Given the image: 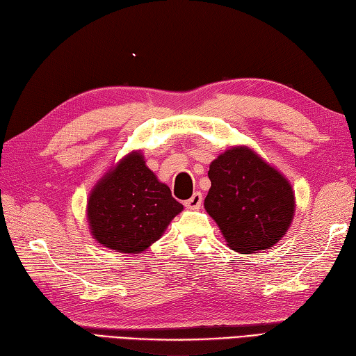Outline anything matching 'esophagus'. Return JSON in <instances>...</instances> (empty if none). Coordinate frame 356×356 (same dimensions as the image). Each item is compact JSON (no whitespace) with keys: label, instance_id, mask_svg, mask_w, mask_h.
I'll list each match as a JSON object with an SVG mask.
<instances>
[{"label":"esophagus","instance_id":"esophagus-1","mask_svg":"<svg viewBox=\"0 0 356 356\" xmlns=\"http://www.w3.org/2000/svg\"><path fill=\"white\" fill-rule=\"evenodd\" d=\"M201 204H202V195H201V192H195L192 195V198H188L184 202V206L187 209H191V210H198L201 207Z\"/></svg>","mask_w":356,"mask_h":356}]
</instances>
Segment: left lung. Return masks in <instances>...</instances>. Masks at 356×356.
<instances>
[{
	"instance_id": "left-lung-1",
	"label": "left lung",
	"mask_w": 356,
	"mask_h": 356,
	"mask_svg": "<svg viewBox=\"0 0 356 356\" xmlns=\"http://www.w3.org/2000/svg\"><path fill=\"white\" fill-rule=\"evenodd\" d=\"M206 212L232 250L255 253L273 248L295 216L290 181L249 146H232L209 165Z\"/></svg>"
}]
</instances>
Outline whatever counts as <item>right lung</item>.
Segmentation results:
<instances>
[{
    "label": "right lung",
    "mask_w": 356,
    "mask_h": 356,
    "mask_svg": "<svg viewBox=\"0 0 356 356\" xmlns=\"http://www.w3.org/2000/svg\"><path fill=\"white\" fill-rule=\"evenodd\" d=\"M183 209L169 186L147 168L141 150H132L92 187L86 218L92 238L103 248L141 253Z\"/></svg>",
    "instance_id": "add662e5"
}]
</instances>
